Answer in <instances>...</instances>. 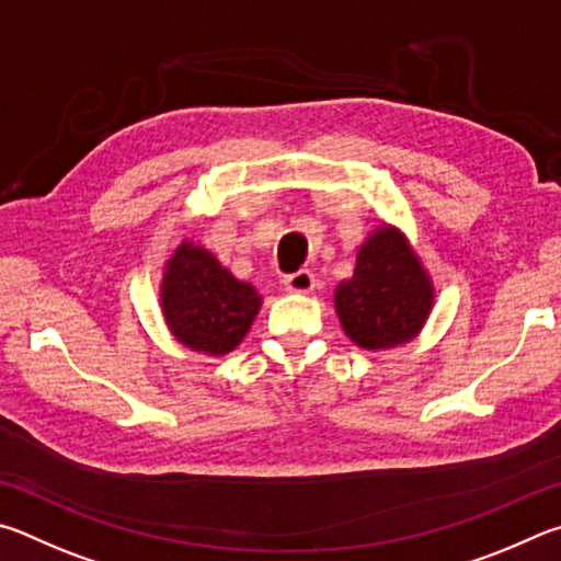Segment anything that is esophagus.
Wrapping results in <instances>:
<instances>
[{"label":"esophagus","instance_id":"1","mask_svg":"<svg viewBox=\"0 0 561 561\" xmlns=\"http://www.w3.org/2000/svg\"><path fill=\"white\" fill-rule=\"evenodd\" d=\"M283 286L290 293H310L316 288V275L308 268H300L298 273H290L286 275V280H283Z\"/></svg>","mask_w":561,"mask_h":561}]
</instances>
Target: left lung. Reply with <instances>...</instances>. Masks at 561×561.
Segmentation results:
<instances>
[{
  "mask_svg": "<svg viewBox=\"0 0 561 561\" xmlns=\"http://www.w3.org/2000/svg\"><path fill=\"white\" fill-rule=\"evenodd\" d=\"M431 306L428 273L394 226H379L359 245L355 273L335 290L342 328L365 350H389L414 340Z\"/></svg>",
  "mask_w": 561,
  "mask_h": 561,
  "instance_id": "8db88e82",
  "label": "left lung"
}]
</instances>
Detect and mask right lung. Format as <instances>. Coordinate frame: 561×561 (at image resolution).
Returning a JSON list of instances; mask_svg holds the SVG:
<instances>
[{"instance_id": "1", "label": "right lung", "mask_w": 561, "mask_h": 561, "mask_svg": "<svg viewBox=\"0 0 561 561\" xmlns=\"http://www.w3.org/2000/svg\"><path fill=\"white\" fill-rule=\"evenodd\" d=\"M162 312L176 342L204 355H229L261 310V296L214 255L182 241L164 265Z\"/></svg>"}]
</instances>
